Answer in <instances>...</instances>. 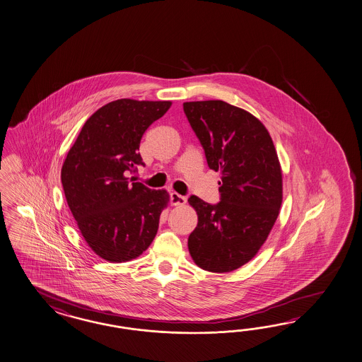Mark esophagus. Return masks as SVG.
Here are the masks:
<instances>
[{"instance_id":"obj_1","label":"esophagus","mask_w":362,"mask_h":362,"mask_svg":"<svg viewBox=\"0 0 362 362\" xmlns=\"http://www.w3.org/2000/svg\"><path fill=\"white\" fill-rule=\"evenodd\" d=\"M185 196H182V194H177V192H171L170 194V203L173 206H179V205H185Z\"/></svg>"}]
</instances>
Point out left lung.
<instances>
[{"label":"left lung","mask_w":362,"mask_h":362,"mask_svg":"<svg viewBox=\"0 0 362 362\" xmlns=\"http://www.w3.org/2000/svg\"><path fill=\"white\" fill-rule=\"evenodd\" d=\"M185 114L218 171L221 202L191 196L197 226L188 237L194 264L225 274L248 263L264 245L282 203V170L264 124L223 100L185 102Z\"/></svg>","instance_id":"obj_1"}]
</instances>
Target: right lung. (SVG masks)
Masks as SVG:
<instances>
[{"instance_id": "right-lung-1", "label": "right lung", "mask_w": 362, "mask_h": 362, "mask_svg": "<svg viewBox=\"0 0 362 362\" xmlns=\"http://www.w3.org/2000/svg\"><path fill=\"white\" fill-rule=\"evenodd\" d=\"M170 100L117 99L83 124L62 168V182L81 234L111 263L129 262L151 245L168 208L166 189L128 177L137 165L142 134L165 115Z\"/></svg>"}]
</instances>
